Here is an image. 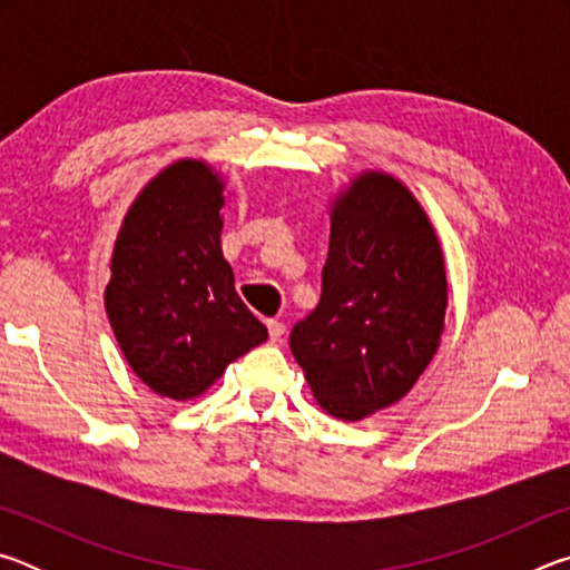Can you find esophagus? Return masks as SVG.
I'll return each instance as SVG.
<instances>
[{
  "label": "esophagus",
  "instance_id": "esophagus-1",
  "mask_svg": "<svg viewBox=\"0 0 570 570\" xmlns=\"http://www.w3.org/2000/svg\"><path fill=\"white\" fill-rule=\"evenodd\" d=\"M284 334H286L284 322H276V320L268 322V336H272V342H282Z\"/></svg>",
  "mask_w": 570,
  "mask_h": 570
}]
</instances>
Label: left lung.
I'll return each instance as SVG.
<instances>
[{
    "mask_svg": "<svg viewBox=\"0 0 570 570\" xmlns=\"http://www.w3.org/2000/svg\"><path fill=\"white\" fill-rule=\"evenodd\" d=\"M448 278L435 228L387 173H364L332 210L322 298L292 330L314 397L356 422L412 390L440 346Z\"/></svg>",
    "mask_w": 570,
    "mask_h": 570,
    "instance_id": "1",
    "label": "left lung"
}]
</instances>
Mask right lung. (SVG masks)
<instances>
[{
  "instance_id": "add662e5",
  "label": "right lung",
  "mask_w": 570,
  "mask_h": 570,
  "mask_svg": "<svg viewBox=\"0 0 570 570\" xmlns=\"http://www.w3.org/2000/svg\"><path fill=\"white\" fill-rule=\"evenodd\" d=\"M224 183L200 160L153 178L115 240L105 308L125 360L160 397L206 392L240 354L268 340L220 254Z\"/></svg>"
}]
</instances>
